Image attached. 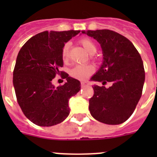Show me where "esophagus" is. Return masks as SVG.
Returning <instances> with one entry per match:
<instances>
[{
	"label": "esophagus",
	"mask_w": 157,
	"mask_h": 157,
	"mask_svg": "<svg viewBox=\"0 0 157 157\" xmlns=\"http://www.w3.org/2000/svg\"><path fill=\"white\" fill-rule=\"evenodd\" d=\"M89 85V83L87 82H81V86L84 87V86H87Z\"/></svg>",
	"instance_id": "esophagus-1"
}]
</instances>
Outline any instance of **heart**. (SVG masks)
<instances>
[{
  "instance_id": "obj_1",
  "label": "heart",
  "mask_w": 157,
  "mask_h": 157,
  "mask_svg": "<svg viewBox=\"0 0 157 157\" xmlns=\"http://www.w3.org/2000/svg\"><path fill=\"white\" fill-rule=\"evenodd\" d=\"M80 45L85 48L86 50L90 54H94L97 52V45L92 40L89 38H82L78 41ZM69 49H70V43L67 42L63 45L61 51V56L63 61H67L69 58ZM94 71V69L92 66L87 64L77 65L72 68L71 71V75L77 79L83 80L86 79L87 77L92 75Z\"/></svg>"
}]
</instances>
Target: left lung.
Wrapping results in <instances>:
<instances>
[{"instance_id":"8db88e82","label":"left lung","mask_w":157,"mask_h":157,"mask_svg":"<svg viewBox=\"0 0 157 157\" xmlns=\"http://www.w3.org/2000/svg\"><path fill=\"white\" fill-rule=\"evenodd\" d=\"M82 33L97 40L103 51V63L91 80L112 84L109 88L93 86L90 112L95 120L105 124L124 123L133 114L143 90L145 69L139 52L130 40L113 30Z\"/></svg>"}]
</instances>
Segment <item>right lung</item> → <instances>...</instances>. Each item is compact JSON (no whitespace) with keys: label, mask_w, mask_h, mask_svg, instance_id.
<instances>
[{"label":"right lung","mask_w":157,"mask_h":157,"mask_svg":"<svg viewBox=\"0 0 157 157\" xmlns=\"http://www.w3.org/2000/svg\"><path fill=\"white\" fill-rule=\"evenodd\" d=\"M80 30L44 31L25 43L18 53L13 71L16 99L23 114L34 124L51 127L68 116V101L80 90V82L69 77L60 68L64 43ZM57 75L67 82L55 87Z\"/></svg>","instance_id":"add662e5"}]
</instances>
